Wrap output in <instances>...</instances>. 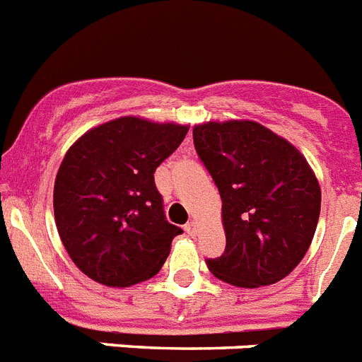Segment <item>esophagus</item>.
<instances>
[{
    "instance_id": "34e87169",
    "label": "esophagus",
    "mask_w": 362,
    "mask_h": 362,
    "mask_svg": "<svg viewBox=\"0 0 362 362\" xmlns=\"http://www.w3.org/2000/svg\"><path fill=\"white\" fill-rule=\"evenodd\" d=\"M185 230H187L188 235H192V238H194V235L197 233V223H196V221H190V223H187Z\"/></svg>"
}]
</instances>
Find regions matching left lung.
Wrapping results in <instances>:
<instances>
[{"mask_svg": "<svg viewBox=\"0 0 362 362\" xmlns=\"http://www.w3.org/2000/svg\"><path fill=\"white\" fill-rule=\"evenodd\" d=\"M194 145L223 201L226 248L206 259L209 270L241 288L288 276L321 214V188L305 156L255 121L196 124Z\"/></svg>", "mask_w": 362, "mask_h": 362, "instance_id": "8db88e82", "label": "left lung"}]
</instances>
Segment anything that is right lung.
I'll return each instance as SVG.
<instances>
[{
  "mask_svg": "<svg viewBox=\"0 0 362 362\" xmlns=\"http://www.w3.org/2000/svg\"><path fill=\"white\" fill-rule=\"evenodd\" d=\"M187 132L188 124L124 116L70 146L54 183V217L85 276L124 288L161 270L183 230L166 221L153 172Z\"/></svg>",
  "mask_w": 362,
  "mask_h": 362,
  "instance_id": "1",
  "label": "right lung"
}]
</instances>
